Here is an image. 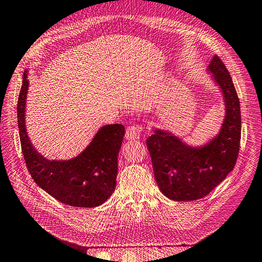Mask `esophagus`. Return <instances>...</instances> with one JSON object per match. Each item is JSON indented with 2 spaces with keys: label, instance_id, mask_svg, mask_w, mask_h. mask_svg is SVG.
<instances>
[{
  "label": "esophagus",
  "instance_id": "esophagus-1",
  "mask_svg": "<svg viewBox=\"0 0 262 262\" xmlns=\"http://www.w3.org/2000/svg\"><path fill=\"white\" fill-rule=\"evenodd\" d=\"M142 132V128L140 125H131L128 126L125 132V139L128 141H132V140H138L141 136Z\"/></svg>",
  "mask_w": 262,
  "mask_h": 262
}]
</instances>
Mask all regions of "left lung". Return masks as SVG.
I'll return each mask as SVG.
<instances>
[{
  "instance_id": "obj_1",
  "label": "left lung",
  "mask_w": 262,
  "mask_h": 262,
  "mask_svg": "<svg viewBox=\"0 0 262 262\" xmlns=\"http://www.w3.org/2000/svg\"><path fill=\"white\" fill-rule=\"evenodd\" d=\"M224 102L219 132L201 145H191L171 131L154 129L146 140L155 180L173 201H193L208 195L234 168L239 152L242 118L239 99L227 69L217 55L207 67Z\"/></svg>"
}]
</instances>
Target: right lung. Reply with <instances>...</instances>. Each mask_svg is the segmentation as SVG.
<instances>
[{
	"label": "right lung",
	"instance_id": "1",
	"mask_svg": "<svg viewBox=\"0 0 262 262\" xmlns=\"http://www.w3.org/2000/svg\"><path fill=\"white\" fill-rule=\"evenodd\" d=\"M28 87L26 70L17 102V119L23 155L30 176L62 203L78 208L98 207L115 191L124 126L102 125L80 154L69 160H49L38 152L28 138L25 122Z\"/></svg>",
	"mask_w": 262,
	"mask_h": 262
}]
</instances>
